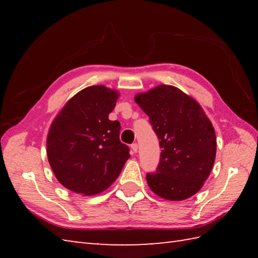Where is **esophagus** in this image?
Wrapping results in <instances>:
<instances>
[{
    "label": "esophagus",
    "mask_w": 258,
    "mask_h": 258,
    "mask_svg": "<svg viewBox=\"0 0 258 258\" xmlns=\"http://www.w3.org/2000/svg\"><path fill=\"white\" fill-rule=\"evenodd\" d=\"M131 149H132V152H133V153H138V150H139V145L136 144V143H134V144L131 145Z\"/></svg>",
    "instance_id": "esophagus-1"
}]
</instances>
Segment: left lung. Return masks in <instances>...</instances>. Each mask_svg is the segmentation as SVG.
I'll use <instances>...</instances> for the list:
<instances>
[{
	"label": "left lung",
	"instance_id": "obj_1",
	"mask_svg": "<svg viewBox=\"0 0 258 258\" xmlns=\"http://www.w3.org/2000/svg\"><path fill=\"white\" fill-rule=\"evenodd\" d=\"M160 140V163L146 180L156 195L183 201L199 191L216 156L211 120L194 98L171 85H158L135 96Z\"/></svg>",
	"mask_w": 258,
	"mask_h": 258
}]
</instances>
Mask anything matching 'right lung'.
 I'll return each instance as SVG.
<instances>
[{
	"label": "right lung",
	"mask_w": 258,
	"mask_h": 258,
	"mask_svg": "<svg viewBox=\"0 0 258 258\" xmlns=\"http://www.w3.org/2000/svg\"><path fill=\"white\" fill-rule=\"evenodd\" d=\"M118 93L103 85L75 94L54 118L46 140L48 163L64 187L83 195L101 193L130 158L119 141L120 124L109 120Z\"/></svg>",
	"instance_id": "1"
}]
</instances>
